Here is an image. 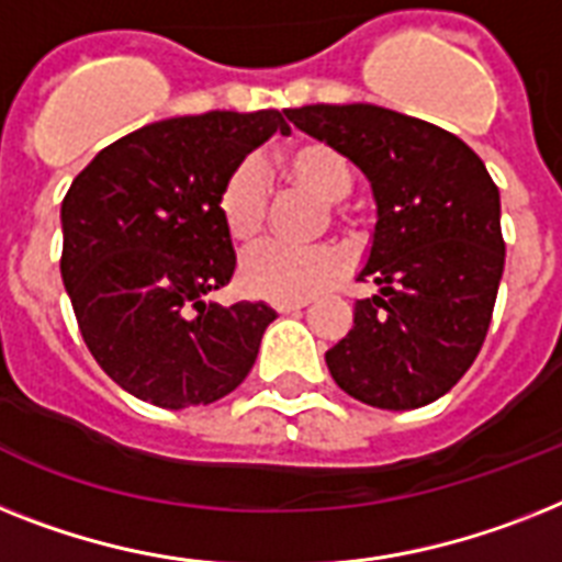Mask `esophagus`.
Masks as SVG:
<instances>
[{
  "label": "esophagus",
  "instance_id": "esophagus-1",
  "mask_svg": "<svg viewBox=\"0 0 562 562\" xmlns=\"http://www.w3.org/2000/svg\"><path fill=\"white\" fill-rule=\"evenodd\" d=\"M307 307V301H276L272 304V310H276L278 315H290V313H299V310Z\"/></svg>",
  "mask_w": 562,
  "mask_h": 562
}]
</instances>
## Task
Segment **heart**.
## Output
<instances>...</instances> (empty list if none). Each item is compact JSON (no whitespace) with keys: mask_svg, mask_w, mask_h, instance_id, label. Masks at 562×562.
Masks as SVG:
<instances>
[{"mask_svg":"<svg viewBox=\"0 0 562 562\" xmlns=\"http://www.w3.org/2000/svg\"><path fill=\"white\" fill-rule=\"evenodd\" d=\"M278 166L284 178L315 201L338 203L353 189V169L338 148L307 140L281 151ZM270 180L263 166L247 157L229 171L217 192V215L229 238L247 244L258 238L267 221ZM240 284L249 295L267 301H304L324 286H330L345 272V255L327 244L290 247L281 240H267L240 258Z\"/></svg>","mask_w":562,"mask_h":562,"instance_id":"heart-1","label":"heart"}]
</instances>
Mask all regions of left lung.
Wrapping results in <instances>:
<instances>
[{
	"label": "left lung",
	"mask_w": 562,
	"mask_h": 562,
	"mask_svg": "<svg viewBox=\"0 0 562 562\" xmlns=\"http://www.w3.org/2000/svg\"><path fill=\"white\" fill-rule=\"evenodd\" d=\"M286 117L368 178L375 226L353 327L324 359L345 393L414 411L451 391L488 333L505 244L499 189L480 157L425 120L370 103L304 105Z\"/></svg>",
	"instance_id": "1"
}]
</instances>
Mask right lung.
<instances>
[{
	"label": "right lung",
	"mask_w": 562,
	"mask_h": 562,
	"mask_svg": "<svg viewBox=\"0 0 562 562\" xmlns=\"http://www.w3.org/2000/svg\"><path fill=\"white\" fill-rule=\"evenodd\" d=\"M290 132L281 111H209L143 125L105 146L65 194L63 284L97 364L132 396L212 405L252 370L276 310L221 307L235 249L221 183L252 148Z\"/></svg>",
	"instance_id": "1"
}]
</instances>
